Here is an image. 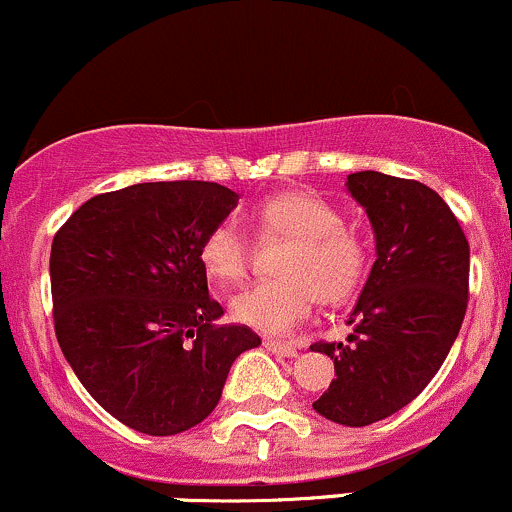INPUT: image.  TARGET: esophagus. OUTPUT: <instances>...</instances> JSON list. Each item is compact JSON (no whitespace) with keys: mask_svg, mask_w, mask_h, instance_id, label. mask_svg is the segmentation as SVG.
Segmentation results:
<instances>
[{"mask_svg":"<svg viewBox=\"0 0 512 512\" xmlns=\"http://www.w3.org/2000/svg\"><path fill=\"white\" fill-rule=\"evenodd\" d=\"M263 346H266V349L271 351V354H276V356H288V359L298 356V349H295V346H290L285 342H276V339H266Z\"/></svg>","mask_w":512,"mask_h":512,"instance_id":"obj_1","label":"esophagus"}]
</instances>
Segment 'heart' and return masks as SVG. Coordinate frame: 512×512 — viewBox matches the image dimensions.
Here are the masks:
<instances>
[{"label":"heart","mask_w":512,"mask_h":512,"mask_svg":"<svg viewBox=\"0 0 512 512\" xmlns=\"http://www.w3.org/2000/svg\"><path fill=\"white\" fill-rule=\"evenodd\" d=\"M268 234L293 236L278 261V278L246 285L232 298V315L266 334H288L315 307L349 300L364 283L368 249L344 227V214L310 192H280L256 210ZM200 261L217 283H236L249 268V239L236 219H222L200 244Z\"/></svg>","instance_id":"obj_1"}]
</instances>
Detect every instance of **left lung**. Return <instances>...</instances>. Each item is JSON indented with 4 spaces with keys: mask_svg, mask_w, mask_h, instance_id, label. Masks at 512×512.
I'll use <instances>...</instances> for the list:
<instances>
[{
    "mask_svg": "<svg viewBox=\"0 0 512 512\" xmlns=\"http://www.w3.org/2000/svg\"><path fill=\"white\" fill-rule=\"evenodd\" d=\"M346 190L376 236V263L334 359V381L312 403L327 420L364 427L415 400L447 359L469 302V241L447 202L417 180L361 170Z\"/></svg>",
    "mask_w": 512,
    "mask_h": 512,
    "instance_id": "1",
    "label": "left lung"
}]
</instances>
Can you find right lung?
I'll return each instance as SVG.
<instances>
[{
  "instance_id": "1",
  "label": "right lung",
  "mask_w": 512,
  "mask_h": 512,
  "mask_svg": "<svg viewBox=\"0 0 512 512\" xmlns=\"http://www.w3.org/2000/svg\"><path fill=\"white\" fill-rule=\"evenodd\" d=\"M239 195L205 180L104 192L53 236V322L87 393L136 432L200 425L234 359L261 344L246 324H217L200 244Z\"/></svg>"
}]
</instances>
